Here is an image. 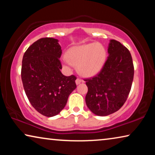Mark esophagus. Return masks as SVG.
Wrapping results in <instances>:
<instances>
[{
	"label": "esophagus",
	"mask_w": 155,
	"mask_h": 155,
	"mask_svg": "<svg viewBox=\"0 0 155 155\" xmlns=\"http://www.w3.org/2000/svg\"><path fill=\"white\" fill-rule=\"evenodd\" d=\"M82 80L81 79H80V78H77L75 80L76 84H80V83H82Z\"/></svg>",
	"instance_id": "obj_1"
}]
</instances>
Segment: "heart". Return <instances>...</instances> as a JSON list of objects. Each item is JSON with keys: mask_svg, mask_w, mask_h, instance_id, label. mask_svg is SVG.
Instances as JSON below:
<instances>
[{"mask_svg": "<svg viewBox=\"0 0 155 155\" xmlns=\"http://www.w3.org/2000/svg\"><path fill=\"white\" fill-rule=\"evenodd\" d=\"M107 60V51L100 44H89L71 49L65 62L78 66L84 77H92L102 70Z\"/></svg>", "mask_w": 155, "mask_h": 155, "instance_id": "heart-1", "label": "heart"}]
</instances>
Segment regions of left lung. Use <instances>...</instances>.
Returning <instances> with one entry per match:
<instances>
[{
    "mask_svg": "<svg viewBox=\"0 0 155 155\" xmlns=\"http://www.w3.org/2000/svg\"><path fill=\"white\" fill-rule=\"evenodd\" d=\"M107 60L96 76L84 80L88 87L85 97L89 109L99 116L119 110L126 102L134 75L130 51L119 41L111 39Z\"/></svg>",
    "mask_w": 155,
    "mask_h": 155,
    "instance_id": "8db88e82",
    "label": "left lung"
}]
</instances>
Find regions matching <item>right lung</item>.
I'll return each instance as SVG.
<instances>
[{"mask_svg": "<svg viewBox=\"0 0 155 155\" xmlns=\"http://www.w3.org/2000/svg\"><path fill=\"white\" fill-rule=\"evenodd\" d=\"M61 54L58 40L46 37L31 44L22 58L21 78L25 94L31 106L47 117L62 111L76 88L75 76L67 77L61 72Z\"/></svg>", "mask_w": 155, "mask_h": 155, "instance_id": "right-lung-1", "label": "right lung"}]
</instances>
